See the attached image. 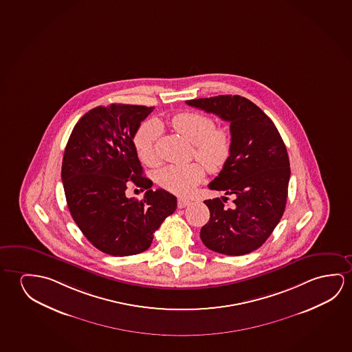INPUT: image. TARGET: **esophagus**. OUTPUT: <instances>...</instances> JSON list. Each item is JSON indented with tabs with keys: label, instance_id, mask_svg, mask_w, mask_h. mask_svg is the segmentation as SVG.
Returning a JSON list of instances; mask_svg holds the SVG:
<instances>
[{
	"label": "esophagus",
	"instance_id": "esophagus-1",
	"mask_svg": "<svg viewBox=\"0 0 352 352\" xmlns=\"http://www.w3.org/2000/svg\"><path fill=\"white\" fill-rule=\"evenodd\" d=\"M190 202H191V201L188 200V199H184V197H179L178 207L179 208H184V207H186V206L190 205Z\"/></svg>",
	"mask_w": 352,
	"mask_h": 352
}]
</instances>
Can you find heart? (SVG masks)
<instances>
[{
    "mask_svg": "<svg viewBox=\"0 0 352 352\" xmlns=\"http://www.w3.org/2000/svg\"><path fill=\"white\" fill-rule=\"evenodd\" d=\"M170 123L177 133L194 144V155L211 173H218L227 166L233 152V135L229 128L216 126L214 119L199 112L175 114ZM162 131L161 123L153 119L145 122L136 131V152L147 166H155L160 161L157 145ZM201 165L194 162L166 166L157 172V183L173 194L188 195L205 178V168Z\"/></svg>",
    "mask_w": 352,
    "mask_h": 352,
    "instance_id": "b5f03b06",
    "label": "heart"
}]
</instances>
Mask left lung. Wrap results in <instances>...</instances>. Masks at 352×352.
<instances>
[{
    "label": "left lung",
    "instance_id": "left-lung-1",
    "mask_svg": "<svg viewBox=\"0 0 352 352\" xmlns=\"http://www.w3.org/2000/svg\"><path fill=\"white\" fill-rule=\"evenodd\" d=\"M230 123L233 152L227 166L208 188L234 196L204 201L210 221L201 228L206 248L241 256L261 248L271 236L287 205L290 163L287 147L271 118L239 95L186 101Z\"/></svg>",
    "mask_w": 352,
    "mask_h": 352
}]
</instances>
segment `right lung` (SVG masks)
I'll return each instance as SVG.
<instances>
[{"mask_svg":"<svg viewBox=\"0 0 352 352\" xmlns=\"http://www.w3.org/2000/svg\"><path fill=\"white\" fill-rule=\"evenodd\" d=\"M152 109L98 106L79 119L65 146L62 182L69 212L85 238L111 256L146 251L153 233L177 208L175 196L150 189L133 141ZM130 182L148 190L142 201L126 197Z\"/></svg>","mask_w":352,"mask_h":352,"instance_id":"add662e5","label":"right lung"}]
</instances>
